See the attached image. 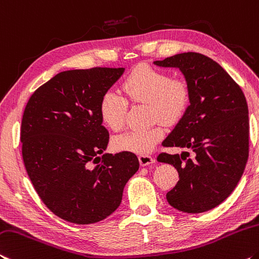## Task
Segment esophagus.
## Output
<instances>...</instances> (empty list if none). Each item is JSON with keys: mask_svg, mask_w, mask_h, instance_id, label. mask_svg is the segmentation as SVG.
I'll list each match as a JSON object with an SVG mask.
<instances>
[{"mask_svg": "<svg viewBox=\"0 0 259 259\" xmlns=\"http://www.w3.org/2000/svg\"><path fill=\"white\" fill-rule=\"evenodd\" d=\"M139 160H140V164H141V166H148V165L155 163V158L149 155L139 156Z\"/></svg>", "mask_w": 259, "mask_h": 259, "instance_id": "1", "label": "esophagus"}]
</instances>
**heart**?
I'll return each mask as SVG.
<instances>
[{
  "label": "heart",
  "mask_w": 259,
  "mask_h": 259,
  "mask_svg": "<svg viewBox=\"0 0 259 259\" xmlns=\"http://www.w3.org/2000/svg\"><path fill=\"white\" fill-rule=\"evenodd\" d=\"M125 96L132 102L148 103L151 119L175 124L186 113L189 105L188 83L181 78H169L166 72L149 66H138L127 75L121 84ZM127 102L116 92L102 95L99 113L103 124L111 131L124 125ZM164 130L159 124L143 130H131L112 140L116 150L148 154L163 139Z\"/></svg>",
  "instance_id": "obj_1"
}]
</instances>
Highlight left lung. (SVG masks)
<instances>
[{"mask_svg":"<svg viewBox=\"0 0 259 259\" xmlns=\"http://www.w3.org/2000/svg\"><path fill=\"white\" fill-rule=\"evenodd\" d=\"M154 64L179 69L190 93L187 111L163 141L164 147L185 151L157 157L179 173L166 200L182 212H205L225 201L243 175L249 156L247 101L231 75L202 54L182 53Z\"/></svg>","mask_w":259,"mask_h":259,"instance_id":"left-lung-1","label":"left lung"}]
</instances>
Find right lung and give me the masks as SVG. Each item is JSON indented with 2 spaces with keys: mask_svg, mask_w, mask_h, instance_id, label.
Wrapping results in <instances>:
<instances>
[{
  "mask_svg": "<svg viewBox=\"0 0 259 259\" xmlns=\"http://www.w3.org/2000/svg\"><path fill=\"white\" fill-rule=\"evenodd\" d=\"M124 67L61 72L33 93L25 108L20 141L27 175L57 217L87 225L109 217L139 169L130 151L103 154L109 132L102 125V95Z\"/></svg>",
  "mask_w": 259,
  "mask_h": 259,
  "instance_id": "1",
  "label": "right lung"
}]
</instances>
